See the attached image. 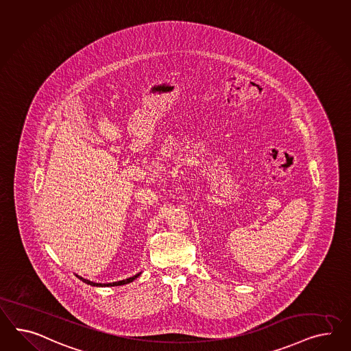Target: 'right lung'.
Wrapping results in <instances>:
<instances>
[{"label":"right lung","mask_w":351,"mask_h":351,"mask_svg":"<svg viewBox=\"0 0 351 351\" xmlns=\"http://www.w3.org/2000/svg\"><path fill=\"white\" fill-rule=\"evenodd\" d=\"M141 275V272H138V274H136L135 276H132V278H128L126 280H121V281H116V282H109V284H99V282H93V281H89V280L84 279V278H80V276H77L81 281H84L85 284H88V285H91V287H118V285H125V284H128V282H131V281H134L136 278H138Z\"/></svg>","instance_id":"obj_1"}]
</instances>
